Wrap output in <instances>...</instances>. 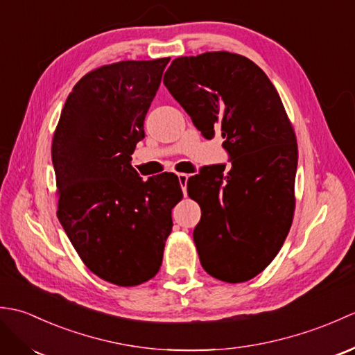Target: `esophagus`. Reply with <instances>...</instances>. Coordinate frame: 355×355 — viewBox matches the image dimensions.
I'll return each instance as SVG.
<instances>
[{"label":"esophagus","mask_w":355,"mask_h":355,"mask_svg":"<svg viewBox=\"0 0 355 355\" xmlns=\"http://www.w3.org/2000/svg\"><path fill=\"white\" fill-rule=\"evenodd\" d=\"M178 182H180V186H182V191L183 193L186 195V191H187V180H189V175L187 173H178Z\"/></svg>","instance_id":"obj_1"}]
</instances>
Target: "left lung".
I'll return each mask as SVG.
<instances>
[{"instance_id": "8db88e82", "label": "left lung", "mask_w": 355, "mask_h": 355, "mask_svg": "<svg viewBox=\"0 0 355 355\" xmlns=\"http://www.w3.org/2000/svg\"><path fill=\"white\" fill-rule=\"evenodd\" d=\"M163 84L202 137L223 135L232 168L206 166L187 182L201 207L193 243L210 276L245 282L275 259L293 221L297 143L281 97L258 65L229 51L173 59Z\"/></svg>"}]
</instances>
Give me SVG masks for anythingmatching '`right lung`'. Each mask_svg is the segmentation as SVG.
Here are the masks:
<instances>
[{
	"label": "right lung",
	"instance_id": "1",
	"mask_svg": "<svg viewBox=\"0 0 355 355\" xmlns=\"http://www.w3.org/2000/svg\"><path fill=\"white\" fill-rule=\"evenodd\" d=\"M168 62L122 61L85 74L53 135L59 221L85 266L120 286L160 270L172 207L183 197L173 173L143 182L131 166Z\"/></svg>",
	"mask_w": 355,
	"mask_h": 355
}]
</instances>
